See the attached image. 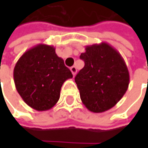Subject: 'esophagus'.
<instances>
[{
	"instance_id": "esophagus-1",
	"label": "esophagus",
	"mask_w": 148,
	"mask_h": 148,
	"mask_svg": "<svg viewBox=\"0 0 148 148\" xmlns=\"http://www.w3.org/2000/svg\"><path fill=\"white\" fill-rule=\"evenodd\" d=\"M70 69H71V73H72V75H73V76H75V75L77 74V67H76L75 66H71Z\"/></svg>"
}]
</instances>
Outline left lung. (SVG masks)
Wrapping results in <instances>:
<instances>
[{
    "instance_id": "left-lung-1",
    "label": "left lung",
    "mask_w": 148,
    "mask_h": 148,
    "mask_svg": "<svg viewBox=\"0 0 148 148\" xmlns=\"http://www.w3.org/2000/svg\"><path fill=\"white\" fill-rule=\"evenodd\" d=\"M80 58L85 66L75 82L83 105L94 113L111 109L122 99L129 84V72L121 54L102 42L86 46Z\"/></svg>"
}]
</instances>
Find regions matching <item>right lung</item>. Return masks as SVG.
I'll return each instance as SVG.
<instances>
[{
	"label": "right lung",
	"mask_w": 148,
	"mask_h": 148,
	"mask_svg": "<svg viewBox=\"0 0 148 148\" xmlns=\"http://www.w3.org/2000/svg\"><path fill=\"white\" fill-rule=\"evenodd\" d=\"M15 88L21 98L32 109L46 111L60 98L62 84L72 78L64 61L53 46L40 43L27 50L14 68Z\"/></svg>",
	"instance_id": "1"
}]
</instances>
